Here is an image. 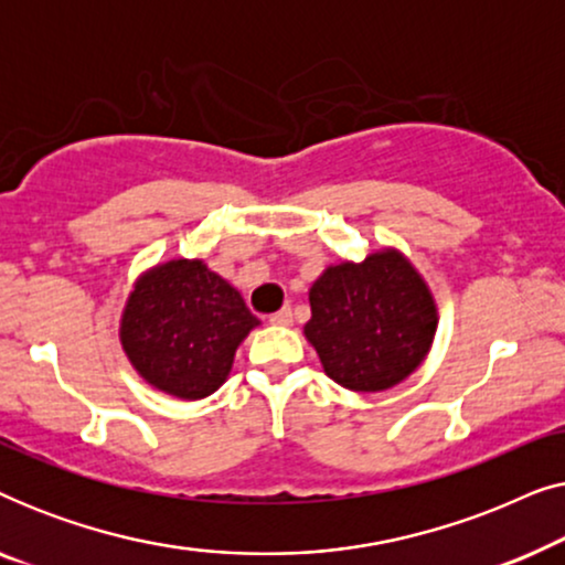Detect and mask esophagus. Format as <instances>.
Instances as JSON below:
<instances>
[{
  "label": "esophagus",
  "instance_id": "obj_1",
  "mask_svg": "<svg viewBox=\"0 0 565 565\" xmlns=\"http://www.w3.org/2000/svg\"><path fill=\"white\" fill-rule=\"evenodd\" d=\"M269 323H273V327H290V323H292V311H290V308H282V311H277V313L269 316Z\"/></svg>",
  "mask_w": 565,
  "mask_h": 565
}]
</instances>
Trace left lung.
<instances>
[{"mask_svg": "<svg viewBox=\"0 0 565 565\" xmlns=\"http://www.w3.org/2000/svg\"><path fill=\"white\" fill-rule=\"evenodd\" d=\"M303 334L323 373L354 393L404 383L435 344L439 311L424 275L396 246L337 262L308 290Z\"/></svg>", "mask_w": 565, "mask_h": 565, "instance_id": "left-lung-1", "label": "left lung"}]
</instances>
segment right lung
Here are the masks:
<instances>
[{"label": "right lung", "mask_w": 565, "mask_h": 565, "mask_svg": "<svg viewBox=\"0 0 565 565\" xmlns=\"http://www.w3.org/2000/svg\"><path fill=\"white\" fill-rule=\"evenodd\" d=\"M259 327L242 292L203 259L143 269L120 313V347L151 388L182 401L226 383L238 344Z\"/></svg>", "instance_id": "1"}]
</instances>
